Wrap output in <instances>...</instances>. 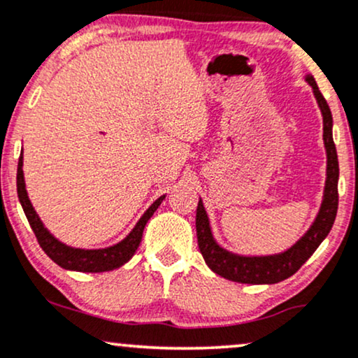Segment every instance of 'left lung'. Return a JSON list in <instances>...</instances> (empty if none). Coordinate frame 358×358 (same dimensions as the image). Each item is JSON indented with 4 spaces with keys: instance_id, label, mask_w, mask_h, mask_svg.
I'll list each match as a JSON object with an SVG mask.
<instances>
[{
    "instance_id": "1",
    "label": "left lung",
    "mask_w": 358,
    "mask_h": 358,
    "mask_svg": "<svg viewBox=\"0 0 358 358\" xmlns=\"http://www.w3.org/2000/svg\"><path fill=\"white\" fill-rule=\"evenodd\" d=\"M307 83L313 88L318 106H320L322 116H324V143L327 150V180L324 190V201H322L320 212H318L315 222L308 228L307 234L290 247L287 252L277 253V255L266 257H242L227 252L220 245L215 242L210 228L208 215L201 198L196 206V238L198 248L205 258V264L220 277L238 283H278L282 280L292 277L296 270L302 266L318 245L325 240L329 231L334 227L335 217L338 208V158L335 150L334 138H331V113L327 105L324 94L320 93L318 86L312 75L305 76Z\"/></svg>"
}]
</instances>
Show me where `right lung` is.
<instances>
[{
	"instance_id": "right-lung-1",
	"label": "right lung",
	"mask_w": 358,
	"mask_h": 358,
	"mask_svg": "<svg viewBox=\"0 0 358 358\" xmlns=\"http://www.w3.org/2000/svg\"><path fill=\"white\" fill-rule=\"evenodd\" d=\"M16 190H18L20 203L23 206L24 215H27L29 227L36 235L38 243L45 250V253L48 255L55 264H58L62 268L66 270H75V272H88V273H98V272H110V270L118 268L127 264L130 258L135 255L138 245L141 242V236H143V230L146 222L152 218V215L157 212V208L160 203L165 200V195L153 201V205L143 213V217L138 220L135 228L130 231V235L127 238H123L122 242L113 245L108 248H100V250H83V248H73L68 247L56 240L53 235L46 230L43 222L40 220L36 212H34L31 201H29L27 187H24V175H23V153L20 155L18 162V173H16Z\"/></svg>"
}]
</instances>
